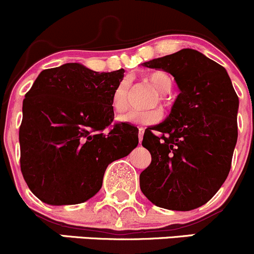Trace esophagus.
<instances>
[{
  "instance_id": "esophagus-1",
  "label": "esophagus",
  "mask_w": 254,
  "mask_h": 254,
  "mask_svg": "<svg viewBox=\"0 0 254 254\" xmlns=\"http://www.w3.org/2000/svg\"><path fill=\"white\" fill-rule=\"evenodd\" d=\"M137 136H139V141H141L143 136V127H139V134H137Z\"/></svg>"
}]
</instances>
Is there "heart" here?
Instances as JSON below:
<instances>
[{
    "instance_id": "obj_1",
    "label": "heart",
    "mask_w": 254,
    "mask_h": 254,
    "mask_svg": "<svg viewBox=\"0 0 254 254\" xmlns=\"http://www.w3.org/2000/svg\"><path fill=\"white\" fill-rule=\"evenodd\" d=\"M147 81L155 87L158 92V97L155 103H160L161 106L167 107L168 101L166 94L170 93L173 88V78L165 71H155L147 75ZM113 109L117 114H123L127 111L130 106V88L129 82L123 81L115 89L112 99ZM162 118V112L158 108L148 109V111H134L122 118L123 122L130 123L136 125H152L158 123Z\"/></svg>"
}]
</instances>
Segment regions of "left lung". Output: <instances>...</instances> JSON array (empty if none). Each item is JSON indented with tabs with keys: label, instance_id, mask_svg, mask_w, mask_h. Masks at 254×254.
Segmentation results:
<instances>
[{
	"label": "left lung",
	"instance_id": "obj_1",
	"mask_svg": "<svg viewBox=\"0 0 254 254\" xmlns=\"http://www.w3.org/2000/svg\"><path fill=\"white\" fill-rule=\"evenodd\" d=\"M142 65L170 72L181 93L167 120L145 130L142 146L150 151L151 163L140 175V188L160 207L196 209L229 176L237 142L238 97L226 70L193 49Z\"/></svg>",
	"mask_w": 254,
	"mask_h": 254
}]
</instances>
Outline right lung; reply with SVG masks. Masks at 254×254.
I'll return each instance as SVG.
<instances>
[{
    "label": "right lung",
    "mask_w": 254,
    "mask_h": 254,
    "mask_svg": "<svg viewBox=\"0 0 254 254\" xmlns=\"http://www.w3.org/2000/svg\"><path fill=\"white\" fill-rule=\"evenodd\" d=\"M124 70L96 72L65 64L40 72L23 101L20 171L51 205L83 203L101 189L108 165L139 143L136 127L113 123V94Z\"/></svg>",
    "instance_id": "right-lung-1"
}]
</instances>
